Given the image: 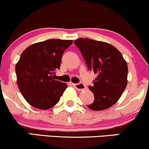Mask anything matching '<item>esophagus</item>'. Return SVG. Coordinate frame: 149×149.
<instances>
[{
	"instance_id": "1",
	"label": "esophagus",
	"mask_w": 149,
	"mask_h": 149,
	"mask_svg": "<svg viewBox=\"0 0 149 149\" xmlns=\"http://www.w3.org/2000/svg\"><path fill=\"white\" fill-rule=\"evenodd\" d=\"M73 86H74L76 89L79 90V91H81V90H84L85 88H86V86H85V85L83 83L73 84Z\"/></svg>"
}]
</instances>
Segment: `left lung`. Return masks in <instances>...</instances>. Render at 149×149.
Returning <instances> with one entry per match:
<instances>
[{
    "label": "left lung",
    "instance_id": "1",
    "mask_svg": "<svg viewBox=\"0 0 149 149\" xmlns=\"http://www.w3.org/2000/svg\"><path fill=\"white\" fill-rule=\"evenodd\" d=\"M74 43L88 69L97 74L93 85L88 86L94 101L88 108L92 111L108 109L119 100L127 84V62L121 53L108 43L81 38Z\"/></svg>",
    "mask_w": 149,
    "mask_h": 149
}]
</instances>
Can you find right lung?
I'll return each mask as SVG.
<instances>
[{"mask_svg":"<svg viewBox=\"0 0 149 149\" xmlns=\"http://www.w3.org/2000/svg\"><path fill=\"white\" fill-rule=\"evenodd\" d=\"M72 40L48 39L34 43L23 51L15 65L18 88L26 101L41 110L56 105L68 87L54 79V71L60 69L63 52Z\"/></svg>","mask_w":149,"mask_h":149,"instance_id":"obj_1","label":"right lung"}]
</instances>
